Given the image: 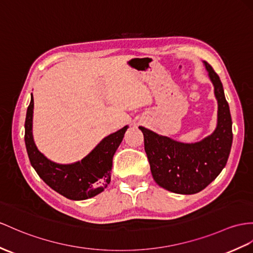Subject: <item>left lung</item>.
<instances>
[{
  "instance_id": "1",
  "label": "left lung",
  "mask_w": 253,
  "mask_h": 253,
  "mask_svg": "<svg viewBox=\"0 0 253 253\" xmlns=\"http://www.w3.org/2000/svg\"><path fill=\"white\" fill-rule=\"evenodd\" d=\"M204 65L218 102L217 126L211 135L188 144L139 126L153 179L178 194H194L205 189L224 169L232 147V118L222 83L211 65Z\"/></svg>"
}]
</instances>
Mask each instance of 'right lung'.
<instances>
[{
  "label": "right lung",
  "mask_w": 253,
  "mask_h": 253,
  "mask_svg": "<svg viewBox=\"0 0 253 253\" xmlns=\"http://www.w3.org/2000/svg\"><path fill=\"white\" fill-rule=\"evenodd\" d=\"M33 108L34 101L31 94L24 123V141L31 165L38 175L55 192L73 201L91 199L103 192L110 182L113 157L128 126H123L103 138L82 161L60 164L42 155L34 143Z\"/></svg>",
  "instance_id": "add662e5"
}]
</instances>
